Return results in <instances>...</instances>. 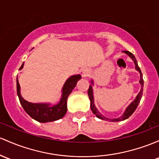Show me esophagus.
<instances>
[{"label": "esophagus", "mask_w": 159, "mask_h": 159, "mask_svg": "<svg viewBox=\"0 0 159 159\" xmlns=\"http://www.w3.org/2000/svg\"><path fill=\"white\" fill-rule=\"evenodd\" d=\"M81 73H82V75L84 77L88 76L89 74H90V69H88V68H84V69H81Z\"/></svg>", "instance_id": "1"}]
</instances>
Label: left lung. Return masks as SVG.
<instances>
[{
  "instance_id": "8db88e82",
  "label": "left lung",
  "mask_w": 159,
  "mask_h": 159,
  "mask_svg": "<svg viewBox=\"0 0 159 159\" xmlns=\"http://www.w3.org/2000/svg\"><path fill=\"white\" fill-rule=\"evenodd\" d=\"M124 53H125L126 54H128L129 57H130V58L132 59L134 61V64H135V69H137V71H138L139 72V75H140V80H139V84H141V89H140V91L139 92V93L137 94V96L136 97V98L133 102H131V103L128 106V108H127L126 109H125V112H124V114L122 115L121 116L118 117V118H113V119H110V118H106V117L103 116L102 114H101L99 111L97 110V109L96 108L95 105H94V98H93V88H92V85H90V88L88 89V96H89V98H90V109H91V111H93V113L94 115H96V116L97 117V118H100V119L102 120H105V121H115V122H117V121H124V120L127 119V118H128L129 117L131 116L132 114L134 112V111L136 110V109H137V107L138 106V104L139 102V101H140L141 98H142V95H143V74L142 72H141V70L140 69H139V67L138 66V64H137V61L136 60L135 57L134 56L133 53H131L129 51H123ZM91 83L92 84H93V81H91Z\"/></svg>"
}]
</instances>
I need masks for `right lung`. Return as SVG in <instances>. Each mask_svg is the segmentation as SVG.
<instances>
[{
    "label": "right lung",
    "mask_w": 159,
    "mask_h": 159,
    "mask_svg": "<svg viewBox=\"0 0 159 159\" xmlns=\"http://www.w3.org/2000/svg\"><path fill=\"white\" fill-rule=\"evenodd\" d=\"M24 63L21 66L20 70L23 68ZM81 78L80 75L71 76L64 84L62 90V97L60 101L57 105L51 106L50 103H32L22 98L20 93V85L18 78H16V90L20 102L24 110L29 116L36 121L46 123V122L57 121L66 115L67 111V99L73 89L76 86L77 82Z\"/></svg>",
    "instance_id": "1"
}]
</instances>
